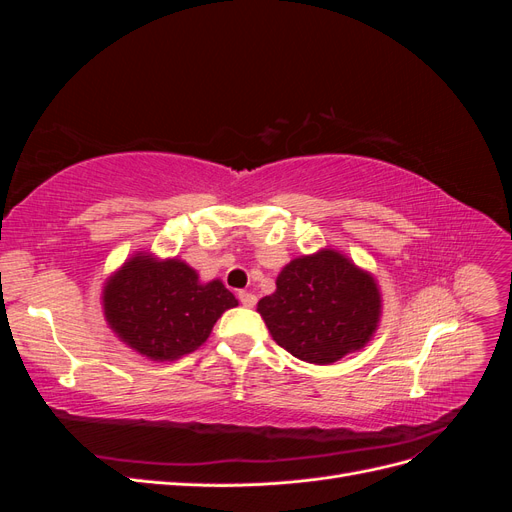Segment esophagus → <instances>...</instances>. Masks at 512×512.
<instances>
[{
	"mask_svg": "<svg viewBox=\"0 0 512 512\" xmlns=\"http://www.w3.org/2000/svg\"><path fill=\"white\" fill-rule=\"evenodd\" d=\"M239 301H241L245 307H254V305H256V294L241 290V292H239Z\"/></svg>",
	"mask_w": 512,
	"mask_h": 512,
	"instance_id": "34e87169",
	"label": "esophagus"
}]
</instances>
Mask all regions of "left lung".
Here are the masks:
<instances>
[{"instance_id":"left-lung-1","label":"left lung","mask_w":512,"mask_h":512,"mask_svg":"<svg viewBox=\"0 0 512 512\" xmlns=\"http://www.w3.org/2000/svg\"><path fill=\"white\" fill-rule=\"evenodd\" d=\"M258 301L271 337L301 361L331 365L361 350L380 322L374 277L335 250L290 260Z\"/></svg>"}]
</instances>
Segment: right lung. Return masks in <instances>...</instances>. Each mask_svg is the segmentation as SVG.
<instances>
[{
    "label": "right lung",
    "instance_id": "obj_1",
    "mask_svg": "<svg viewBox=\"0 0 512 512\" xmlns=\"http://www.w3.org/2000/svg\"><path fill=\"white\" fill-rule=\"evenodd\" d=\"M102 305L123 344L153 361H175L203 346L213 324L239 301L220 280L200 284L183 260L141 252L108 277Z\"/></svg>",
    "mask_w": 512,
    "mask_h": 512
}]
</instances>
